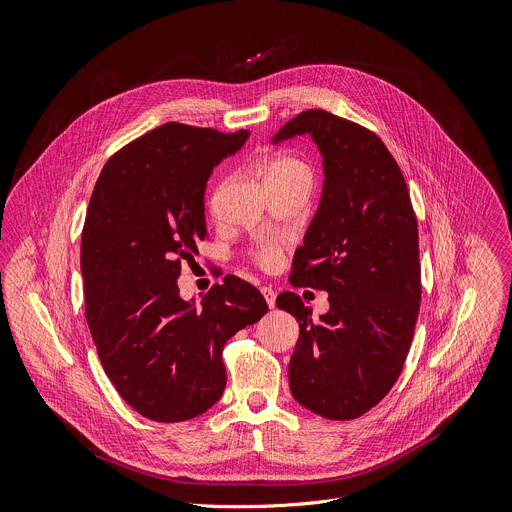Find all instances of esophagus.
I'll return each instance as SVG.
<instances>
[{
	"mask_svg": "<svg viewBox=\"0 0 512 512\" xmlns=\"http://www.w3.org/2000/svg\"><path fill=\"white\" fill-rule=\"evenodd\" d=\"M260 292H262V296H264V300H266V304L270 306V309H274V306H276V292L272 288H268V286H264Z\"/></svg>",
	"mask_w": 512,
	"mask_h": 512,
	"instance_id": "34e87169",
	"label": "esophagus"
}]
</instances>
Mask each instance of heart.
Listing matches in <instances>:
<instances>
[{
    "label": "heart",
    "mask_w": 512,
    "mask_h": 512,
    "mask_svg": "<svg viewBox=\"0 0 512 512\" xmlns=\"http://www.w3.org/2000/svg\"><path fill=\"white\" fill-rule=\"evenodd\" d=\"M290 173H298V175L309 177V167H306L302 161H298L294 157H280V159L270 163V167L266 171V181L274 179V177H280V175H290ZM278 254H280V246L278 244H266L258 252V262L262 266L270 268L278 260Z\"/></svg>",
    "instance_id": "b5f03b06"
}]
</instances>
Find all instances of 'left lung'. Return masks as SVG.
I'll list each match as a JSON object with an SVG mask.
<instances>
[{
	"mask_svg": "<svg viewBox=\"0 0 512 512\" xmlns=\"http://www.w3.org/2000/svg\"><path fill=\"white\" fill-rule=\"evenodd\" d=\"M300 135L317 145L325 181L290 282L329 292V311L313 321L298 294L276 298L300 327L288 385L313 414L353 420L387 395L410 353L422 298L418 222L401 169L377 135L311 109L272 143Z\"/></svg>",
	"mask_w": 512,
	"mask_h": 512,
	"instance_id": "left-lung-1",
	"label": "left lung"
}]
</instances>
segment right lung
Here are the masks:
<instances>
[{"instance_id": "add662e5", "label": "right lung", "mask_w": 512, "mask_h": 512, "mask_svg": "<svg viewBox=\"0 0 512 512\" xmlns=\"http://www.w3.org/2000/svg\"><path fill=\"white\" fill-rule=\"evenodd\" d=\"M248 137L165 123L113 155L90 195L80 242L86 321L107 377L153 422L208 412L226 387V341L268 311L236 276L199 304L177 286L181 260L208 234L206 183Z\"/></svg>"}]
</instances>
